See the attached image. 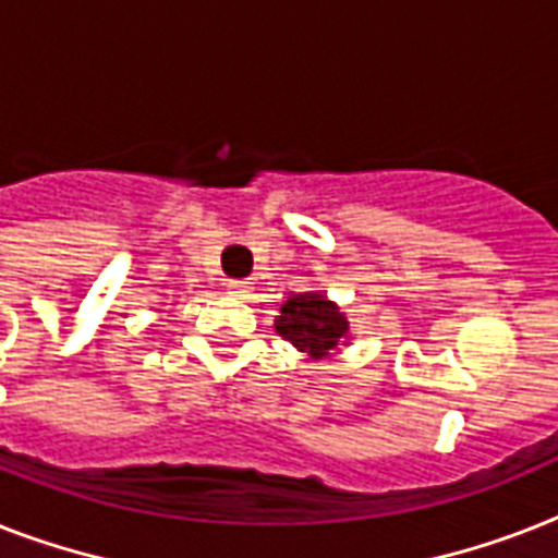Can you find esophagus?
I'll use <instances>...</instances> for the list:
<instances>
[{"instance_id": "obj_1", "label": "esophagus", "mask_w": 558, "mask_h": 558, "mask_svg": "<svg viewBox=\"0 0 558 558\" xmlns=\"http://www.w3.org/2000/svg\"><path fill=\"white\" fill-rule=\"evenodd\" d=\"M229 289H232V294H246L252 283L248 280H229Z\"/></svg>"}]
</instances>
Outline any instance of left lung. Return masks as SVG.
<instances>
[{"mask_svg": "<svg viewBox=\"0 0 558 558\" xmlns=\"http://www.w3.org/2000/svg\"><path fill=\"white\" fill-rule=\"evenodd\" d=\"M275 329L310 361L332 357L338 347H347L352 341L347 312L329 301L320 289L289 294L287 301L280 303Z\"/></svg>", "mask_w": 558, "mask_h": 558, "instance_id": "1", "label": "left lung"}]
</instances>
